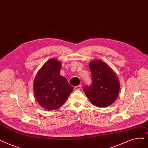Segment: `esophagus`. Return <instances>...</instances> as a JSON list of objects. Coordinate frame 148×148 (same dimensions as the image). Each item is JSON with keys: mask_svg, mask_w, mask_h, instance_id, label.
Instances as JSON below:
<instances>
[{"mask_svg": "<svg viewBox=\"0 0 148 148\" xmlns=\"http://www.w3.org/2000/svg\"><path fill=\"white\" fill-rule=\"evenodd\" d=\"M82 88V85H79L78 86H76L74 87V90H79Z\"/></svg>", "mask_w": 148, "mask_h": 148, "instance_id": "1", "label": "esophagus"}]
</instances>
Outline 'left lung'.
<instances>
[{
	"mask_svg": "<svg viewBox=\"0 0 148 148\" xmlns=\"http://www.w3.org/2000/svg\"><path fill=\"white\" fill-rule=\"evenodd\" d=\"M92 84L83 88L92 103L98 107L111 105L118 97L120 82L117 75L105 63L94 60L89 63Z\"/></svg>",
	"mask_w": 148,
	"mask_h": 148,
	"instance_id": "obj_1",
	"label": "left lung"
}]
</instances>
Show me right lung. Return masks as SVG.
<instances>
[{"label": "right lung", "instance_id": "obj_1", "mask_svg": "<svg viewBox=\"0 0 148 148\" xmlns=\"http://www.w3.org/2000/svg\"><path fill=\"white\" fill-rule=\"evenodd\" d=\"M61 65L56 59H50L39 70L34 81L36 99L47 110H56L62 106L74 89L60 74Z\"/></svg>", "mask_w": 148, "mask_h": 148}]
</instances>
